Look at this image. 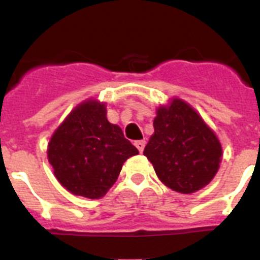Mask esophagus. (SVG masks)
<instances>
[{
    "mask_svg": "<svg viewBox=\"0 0 260 260\" xmlns=\"http://www.w3.org/2000/svg\"><path fill=\"white\" fill-rule=\"evenodd\" d=\"M135 147H137L138 148V151H139V152H143V150H144V146H146V142L144 141H137L135 142Z\"/></svg>",
    "mask_w": 260,
    "mask_h": 260,
    "instance_id": "1",
    "label": "esophagus"
}]
</instances>
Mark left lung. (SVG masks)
<instances>
[{
    "label": "left lung",
    "mask_w": 260,
    "mask_h": 260,
    "mask_svg": "<svg viewBox=\"0 0 260 260\" xmlns=\"http://www.w3.org/2000/svg\"><path fill=\"white\" fill-rule=\"evenodd\" d=\"M153 128L143 155L165 186L191 194L213 180L221 162V143L191 105L171 99L156 109Z\"/></svg>",
    "instance_id": "8db88e82"
}]
</instances>
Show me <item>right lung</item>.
<instances>
[{
	"label": "right lung",
	"instance_id": "obj_1",
	"mask_svg": "<svg viewBox=\"0 0 260 260\" xmlns=\"http://www.w3.org/2000/svg\"><path fill=\"white\" fill-rule=\"evenodd\" d=\"M48 161L69 192L100 199L113 186L123 162L139 151L107 118V105L88 99L71 110L48 143Z\"/></svg>",
	"mask_w": 260,
	"mask_h": 260
}]
</instances>
